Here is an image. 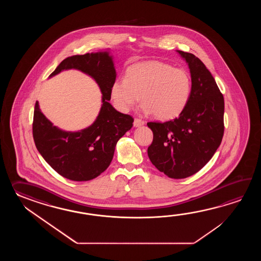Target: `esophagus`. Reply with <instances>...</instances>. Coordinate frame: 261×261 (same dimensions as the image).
I'll list each match as a JSON object with an SVG mask.
<instances>
[{
	"instance_id": "esophagus-1",
	"label": "esophagus",
	"mask_w": 261,
	"mask_h": 261,
	"mask_svg": "<svg viewBox=\"0 0 261 261\" xmlns=\"http://www.w3.org/2000/svg\"><path fill=\"white\" fill-rule=\"evenodd\" d=\"M143 125H144V120H142V119H140V118H135L134 119V122H133V126L134 127H141V126H143Z\"/></svg>"
}]
</instances>
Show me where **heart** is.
Wrapping results in <instances>:
<instances>
[{
    "label": "heart",
    "instance_id": "obj_1",
    "mask_svg": "<svg viewBox=\"0 0 261 261\" xmlns=\"http://www.w3.org/2000/svg\"><path fill=\"white\" fill-rule=\"evenodd\" d=\"M192 82L189 72L159 61H144L128 67L126 78H117L111 87L114 105L128 112L141 100L143 111L154 113L160 120H171L189 103Z\"/></svg>",
    "mask_w": 261,
    "mask_h": 261
}]
</instances>
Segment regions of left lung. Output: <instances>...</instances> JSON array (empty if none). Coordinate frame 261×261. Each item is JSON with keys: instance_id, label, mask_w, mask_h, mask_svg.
Segmentation results:
<instances>
[{"instance_id": "8db88e82", "label": "left lung", "mask_w": 261, "mask_h": 261, "mask_svg": "<svg viewBox=\"0 0 261 261\" xmlns=\"http://www.w3.org/2000/svg\"><path fill=\"white\" fill-rule=\"evenodd\" d=\"M189 65L192 90L179 117L167 122H148L153 142L147 154L168 177L187 178L199 172L221 144L224 97L215 78L196 56L176 50Z\"/></svg>"}]
</instances>
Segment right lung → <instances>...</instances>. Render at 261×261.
I'll list each match as a JSON object with an SVG mask.
<instances>
[{
	"label": "right lung",
	"mask_w": 261,
	"mask_h": 261,
	"mask_svg": "<svg viewBox=\"0 0 261 261\" xmlns=\"http://www.w3.org/2000/svg\"><path fill=\"white\" fill-rule=\"evenodd\" d=\"M70 69L87 73L99 85L102 105L98 117L82 130L65 132L53 126L36 101L33 135L40 154L59 174L72 181H89L110 165L117 141L132 128L133 118L117 111L109 102L117 72L108 51L68 57L49 77Z\"/></svg>",
	"instance_id": "add662e5"
}]
</instances>
